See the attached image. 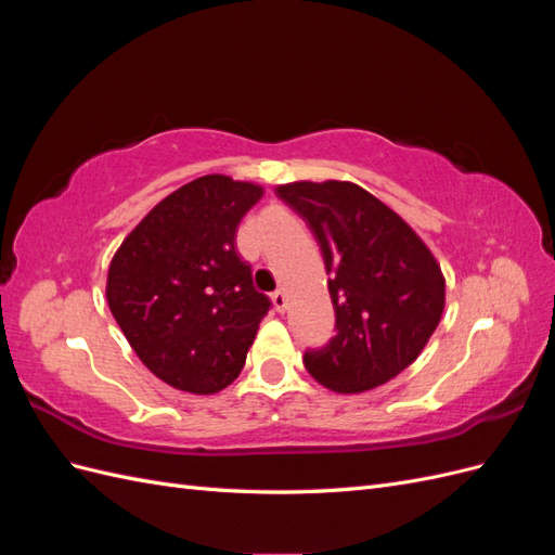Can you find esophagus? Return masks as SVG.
<instances>
[{
	"label": "esophagus",
	"instance_id": "1",
	"mask_svg": "<svg viewBox=\"0 0 555 555\" xmlns=\"http://www.w3.org/2000/svg\"><path fill=\"white\" fill-rule=\"evenodd\" d=\"M271 298H273L275 310H278V312H284V308H287V294H284L282 289H278V292L271 294Z\"/></svg>",
	"mask_w": 555,
	"mask_h": 555
}]
</instances>
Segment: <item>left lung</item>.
I'll list each match as a JSON object with an SVG mask.
<instances>
[{"label":"left lung","instance_id":"obj_1","mask_svg":"<svg viewBox=\"0 0 555 555\" xmlns=\"http://www.w3.org/2000/svg\"><path fill=\"white\" fill-rule=\"evenodd\" d=\"M275 194L304 217L328 273L335 335L306 349L308 373L338 393L393 379L422 354L444 310L430 249L354 182H292Z\"/></svg>","mask_w":555,"mask_h":555}]
</instances>
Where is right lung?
I'll return each mask as SVG.
<instances>
[{"instance_id":"right-lung-1","label":"right lung","mask_w":555,"mask_h":555,"mask_svg":"<svg viewBox=\"0 0 555 555\" xmlns=\"http://www.w3.org/2000/svg\"><path fill=\"white\" fill-rule=\"evenodd\" d=\"M263 190L196 178L145 215L108 268V308L137 357L166 384L217 393L243 371L271 298L236 249L243 215Z\"/></svg>"}]
</instances>
